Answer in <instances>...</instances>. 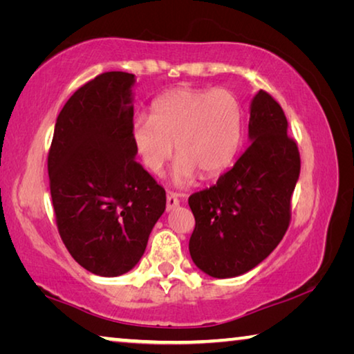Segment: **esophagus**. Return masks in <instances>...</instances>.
Returning a JSON list of instances; mask_svg holds the SVG:
<instances>
[{
  "label": "esophagus",
  "instance_id": "esophagus-1",
  "mask_svg": "<svg viewBox=\"0 0 354 354\" xmlns=\"http://www.w3.org/2000/svg\"><path fill=\"white\" fill-rule=\"evenodd\" d=\"M178 206H179L178 195L175 192H169V195H167V211H173V209Z\"/></svg>",
  "mask_w": 354,
  "mask_h": 354
}]
</instances>
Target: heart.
I'll list each match as a JSON object with an SVG mask.
<instances>
[{
  "label": "heart",
  "mask_w": 354,
  "mask_h": 354,
  "mask_svg": "<svg viewBox=\"0 0 354 354\" xmlns=\"http://www.w3.org/2000/svg\"><path fill=\"white\" fill-rule=\"evenodd\" d=\"M129 133L142 164L156 175L176 145L175 181L189 184L198 171L214 178L232 164L242 142V106L226 88L179 87L154 101L151 117L136 115Z\"/></svg>",
  "instance_id": "1"
}]
</instances>
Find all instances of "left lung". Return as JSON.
<instances>
[{"instance_id":"obj_1","label":"left lung","mask_w":354,"mask_h":354,"mask_svg":"<svg viewBox=\"0 0 354 354\" xmlns=\"http://www.w3.org/2000/svg\"><path fill=\"white\" fill-rule=\"evenodd\" d=\"M251 143L217 184L189 196L195 217L189 251L195 266L214 278L254 268L283 241L292 194L301 169L287 118L266 91L253 98Z\"/></svg>"}]
</instances>
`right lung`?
Returning <instances> with one entry per match:
<instances>
[{"mask_svg":"<svg viewBox=\"0 0 354 354\" xmlns=\"http://www.w3.org/2000/svg\"><path fill=\"white\" fill-rule=\"evenodd\" d=\"M133 84L134 75L106 71L77 88L48 151L59 234L73 259L100 277L129 272L165 211L164 187L134 159Z\"/></svg>","mask_w":354,"mask_h":354,"instance_id":"obj_1","label":"right lung"}]
</instances>
